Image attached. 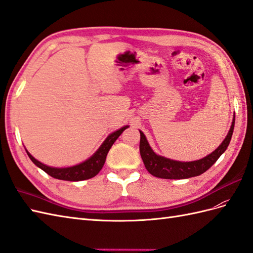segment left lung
I'll use <instances>...</instances> for the list:
<instances>
[{"instance_id":"1","label":"left lung","mask_w":253,"mask_h":253,"mask_svg":"<svg viewBox=\"0 0 253 253\" xmlns=\"http://www.w3.org/2000/svg\"><path fill=\"white\" fill-rule=\"evenodd\" d=\"M234 124L235 115L233 116L231 128L225 139L222 141V143L211 154L207 155L206 157L196 161H188V163L172 160L154 153L152 147L148 144L144 133L140 131V154L146 170L154 176L167 179H183L201 175V174L209 170L228 148L233 130H234Z\"/></svg>"}]
</instances>
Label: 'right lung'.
Masks as SVG:
<instances>
[{
	"label": "right lung",
	"mask_w": 253,
	"mask_h": 253,
	"mask_svg": "<svg viewBox=\"0 0 253 253\" xmlns=\"http://www.w3.org/2000/svg\"><path fill=\"white\" fill-rule=\"evenodd\" d=\"M128 127L129 126H124L121 129H119V130L109 134L107 139L103 141V143L100 145V147L96 151V153L92 157H89L87 160L83 161L82 164H79L74 167H69V168L49 167L42 164L41 161L36 160L27 150L25 151H27V154L30 157V159L33 161L38 168H41L42 170H43L47 174H49L50 176H52L56 179L69 180V182H79V180L92 178L99 173V171L102 169L103 165H105L107 154L110 151V148H111V146L113 145L116 139H118L122 134V132Z\"/></svg>",
	"instance_id": "right-lung-1"
}]
</instances>
